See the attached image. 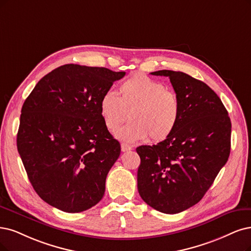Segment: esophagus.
I'll return each instance as SVG.
<instances>
[{"label": "esophagus", "mask_w": 251, "mask_h": 251, "mask_svg": "<svg viewBox=\"0 0 251 251\" xmlns=\"http://www.w3.org/2000/svg\"><path fill=\"white\" fill-rule=\"evenodd\" d=\"M121 150H122L123 152L130 151V150H132V147H131V146H129V145H127V144H125V143H123L122 145H121Z\"/></svg>", "instance_id": "34e87169"}]
</instances>
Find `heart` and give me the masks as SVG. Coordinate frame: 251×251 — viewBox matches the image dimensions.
<instances>
[{
    "label": "heart",
    "instance_id": "heart-1",
    "mask_svg": "<svg viewBox=\"0 0 251 251\" xmlns=\"http://www.w3.org/2000/svg\"><path fill=\"white\" fill-rule=\"evenodd\" d=\"M120 96L107 91L100 99V115L106 128L116 131L129 118L131 122L118 131L121 140L134 143L148 137L161 142L177 128L181 106L178 96L164 83L143 73H134L120 86Z\"/></svg>",
    "mask_w": 251,
    "mask_h": 251
}]
</instances>
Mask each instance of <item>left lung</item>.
<instances>
[{"label":"left lung","mask_w":251,"mask_h":251,"mask_svg":"<svg viewBox=\"0 0 251 251\" xmlns=\"http://www.w3.org/2000/svg\"><path fill=\"white\" fill-rule=\"evenodd\" d=\"M168 76L181 106L174 133L153 146H140L137 189L146 203L176 214L198 203L226 163L231 123L216 93L181 71L159 70Z\"/></svg>","instance_id":"left-lung-1"}]
</instances>
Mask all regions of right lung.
Listing matches in <instances>:
<instances>
[{
    "mask_svg": "<svg viewBox=\"0 0 251 251\" xmlns=\"http://www.w3.org/2000/svg\"><path fill=\"white\" fill-rule=\"evenodd\" d=\"M125 72L66 64L43 76L22 108L17 150L34 190L68 213L100 201L120 143L100 115V99Z\"/></svg>",
    "mask_w": 251,
    "mask_h": 251,
    "instance_id": "add662e5",
    "label": "right lung"
}]
</instances>
